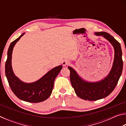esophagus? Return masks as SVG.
I'll return each mask as SVG.
<instances>
[{"label": "esophagus", "mask_w": 126, "mask_h": 126, "mask_svg": "<svg viewBox=\"0 0 126 126\" xmlns=\"http://www.w3.org/2000/svg\"><path fill=\"white\" fill-rule=\"evenodd\" d=\"M69 63V61H68V60H64L63 62V65H68Z\"/></svg>", "instance_id": "esophagus-1"}]
</instances>
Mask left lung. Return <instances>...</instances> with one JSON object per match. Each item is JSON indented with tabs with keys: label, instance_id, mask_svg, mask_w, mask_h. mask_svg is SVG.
<instances>
[{
	"label": "left lung",
	"instance_id": "1",
	"mask_svg": "<svg viewBox=\"0 0 126 126\" xmlns=\"http://www.w3.org/2000/svg\"><path fill=\"white\" fill-rule=\"evenodd\" d=\"M95 34L103 36L112 44L114 49L113 64L108 76L99 82L89 83L82 80L73 68L68 67L70 71V80L76 94L80 98L88 101H97L110 95L118 83L123 69L120 43L109 33L104 32H96Z\"/></svg>",
	"mask_w": 126,
	"mask_h": 126
}]
</instances>
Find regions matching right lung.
<instances>
[{
	"label": "right lung",
	"instance_id": "1",
	"mask_svg": "<svg viewBox=\"0 0 126 126\" xmlns=\"http://www.w3.org/2000/svg\"><path fill=\"white\" fill-rule=\"evenodd\" d=\"M24 34V33L10 44L5 62V75L10 88L18 98L25 102L38 103L45 101L50 95L54 80L62 69V65L53 68L40 79L32 83H25L19 79L12 70V54L15 44Z\"/></svg>",
	"mask_w": 126,
	"mask_h": 126
}]
</instances>
